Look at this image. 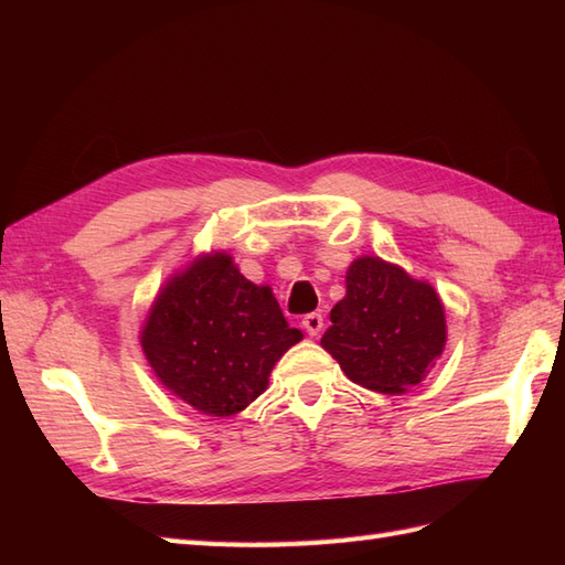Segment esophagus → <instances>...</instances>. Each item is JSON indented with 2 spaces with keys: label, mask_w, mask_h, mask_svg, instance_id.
Instances as JSON below:
<instances>
[{
  "label": "esophagus",
  "mask_w": 565,
  "mask_h": 565,
  "mask_svg": "<svg viewBox=\"0 0 565 565\" xmlns=\"http://www.w3.org/2000/svg\"><path fill=\"white\" fill-rule=\"evenodd\" d=\"M303 330L310 334V338H318L320 334V330H322V316L320 313H308L306 318H303Z\"/></svg>",
  "instance_id": "34e87169"
}]
</instances>
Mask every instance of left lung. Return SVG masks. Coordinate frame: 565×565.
Returning a JSON list of instances; mask_svg holds the SVG:
<instances>
[{
    "mask_svg": "<svg viewBox=\"0 0 565 565\" xmlns=\"http://www.w3.org/2000/svg\"><path fill=\"white\" fill-rule=\"evenodd\" d=\"M344 286L322 350L338 359L347 379L369 391L393 395L423 383L447 344V318L435 286L371 255L350 264Z\"/></svg>",
    "mask_w": 565,
    "mask_h": 565,
    "instance_id": "obj_1",
    "label": "left lung"
}]
</instances>
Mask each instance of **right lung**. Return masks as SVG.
<instances>
[{"label":"right lung","mask_w":565,"mask_h":565,"mask_svg":"<svg viewBox=\"0 0 565 565\" xmlns=\"http://www.w3.org/2000/svg\"><path fill=\"white\" fill-rule=\"evenodd\" d=\"M303 340L267 284H252L225 249L201 252L167 279L140 347L162 386L194 411L231 417L269 386L274 364Z\"/></svg>","instance_id":"1"}]
</instances>
